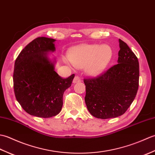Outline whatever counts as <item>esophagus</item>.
<instances>
[{
	"label": "esophagus",
	"mask_w": 155,
	"mask_h": 155,
	"mask_svg": "<svg viewBox=\"0 0 155 155\" xmlns=\"http://www.w3.org/2000/svg\"><path fill=\"white\" fill-rule=\"evenodd\" d=\"M81 78L78 77V76H75L73 81H72V83L75 84V83H79V82H81Z\"/></svg>",
	"instance_id": "esophagus-1"
}]
</instances>
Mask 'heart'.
<instances>
[{
  "instance_id": "obj_1",
  "label": "heart",
  "mask_w": 155,
  "mask_h": 155,
  "mask_svg": "<svg viewBox=\"0 0 155 155\" xmlns=\"http://www.w3.org/2000/svg\"><path fill=\"white\" fill-rule=\"evenodd\" d=\"M67 56L73 67L78 68L84 67L87 74L97 76L109 64L113 51L108 45L83 44L72 48Z\"/></svg>"
}]
</instances>
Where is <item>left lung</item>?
I'll use <instances>...</instances> for the list:
<instances>
[{
	"mask_svg": "<svg viewBox=\"0 0 155 155\" xmlns=\"http://www.w3.org/2000/svg\"><path fill=\"white\" fill-rule=\"evenodd\" d=\"M118 64L94 78L84 79L85 103L93 117L107 119L123 114L135 98L139 80L138 58L120 39Z\"/></svg>",
	"mask_w": 155,
	"mask_h": 155,
	"instance_id": "obj_1",
	"label": "left lung"
}]
</instances>
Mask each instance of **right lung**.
Returning <instances> with one entry per match:
<instances>
[{"label":"right lung","instance_id":"obj_1","mask_svg":"<svg viewBox=\"0 0 155 155\" xmlns=\"http://www.w3.org/2000/svg\"><path fill=\"white\" fill-rule=\"evenodd\" d=\"M55 39L38 37L20 52L15 63L13 84L16 100L27 113L50 118L60 113L64 92L71 86L74 74L62 78L54 71Z\"/></svg>","mask_w":155,"mask_h":155}]
</instances>
